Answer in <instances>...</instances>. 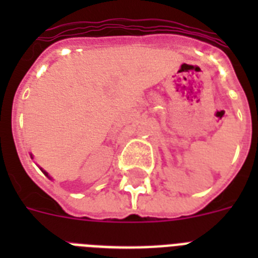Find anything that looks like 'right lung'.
I'll list each match as a JSON object with an SVG mask.
<instances>
[{
  "instance_id": "1",
  "label": "right lung",
  "mask_w": 258,
  "mask_h": 258,
  "mask_svg": "<svg viewBox=\"0 0 258 258\" xmlns=\"http://www.w3.org/2000/svg\"><path fill=\"white\" fill-rule=\"evenodd\" d=\"M44 174H45V175L48 176V172H45V171H44ZM48 178H49V176H48Z\"/></svg>"
}]
</instances>
